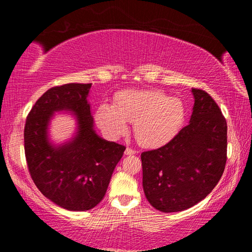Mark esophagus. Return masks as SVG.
Listing matches in <instances>:
<instances>
[{"instance_id": "34e87169", "label": "esophagus", "mask_w": 252, "mask_h": 252, "mask_svg": "<svg viewBox=\"0 0 252 252\" xmlns=\"http://www.w3.org/2000/svg\"><path fill=\"white\" fill-rule=\"evenodd\" d=\"M134 153H135V151L132 148H126V156H133Z\"/></svg>"}]
</instances>
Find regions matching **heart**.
Returning a JSON list of instances; mask_svg holds the SVG:
<instances>
[{
	"label": "heart",
	"instance_id": "1",
	"mask_svg": "<svg viewBox=\"0 0 252 252\" xmlns=\"http://www.w3.org/2000/svg\"><path fill=\"white\" fill-rule=\"evenodd\" d=\"M183 102L158 90H123L114 104L102 103L95 112L97 125L105 133H125L126 122H133L135 139L143 147L163 146L177 135L185 122Z\"/></svg>",
	"mask_w": 252,
	"mask_h": 252
}]
</instances>
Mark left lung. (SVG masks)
<instances>
[{
    "mask_svg": "<svg viewBox=\"0 0 252 252\" xmlns=\"http://www.w3.org/2000/svg\"><path fill=\"white\" fill-rule=\"evenodd\" d=\"M190 122L165 146L141 153L144 194L162 212L187 210L211 192L227 161V121L200 89Z\"/></svg>",
    "mask_w": 252,
    "mask_h": 252,
    "instance_id": "left-lung-1",
    "label": "left lung"
}]
</instances>
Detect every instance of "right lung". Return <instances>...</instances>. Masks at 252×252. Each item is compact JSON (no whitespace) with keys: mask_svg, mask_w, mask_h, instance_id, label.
Segmentation results:
<instances>
[{"mask_svg":"<svg viewBox=\"0 0 252 252\" xmlns=\"http://www.w3.org/2000/svg\"><path fill=\"white\" fill-rule=\"evenodd\" d=\"M91 83H69L51 88L30 111L24 127V151L30 174L42 194L70 211L94 208L108 189L125 146L96 134L88 95ZM71 112L77 120L76 135L53 145L48 126L55 112Z\"/></svg>","mask_w":252,"mask_h":252,"instance_id":"obj_1","label":"right lung"}]
</instances>
